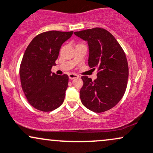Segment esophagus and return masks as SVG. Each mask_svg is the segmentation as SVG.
<instances>
[{
	"label": "esophagus",
	"instance_id": "34e87169",
	"mask_svg": "<svg viewBox=\"0 0 153 153\" xmlns=\"http://www.w3.org/2000/svg\"><path fill=\"white\" fill-rule=\"evenodd\" d=\"M68 77H69L70 80H73V79L78 78L79 76H78V75H76V74H73V73H70V74L68 75Z\"/></svg>",
	"mask_w": 153,
	"mask_h": 153
}]
</instances>
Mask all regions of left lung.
Here are the masks:
<instances>
[{
    "label": "left lung",
    "mask_w": 153,
    "mask_h": 153,
    "mask_svg": "<svg viewBox=\"0 0 153 153\" xmlns=\"http://www.w3.org/2000/svg\"><path fill=\"white\" fill-rule=\"evenodd\" d=\"M74 34L88 42V65L98 69L97 78L82 76L81 102L87 108L101 113L113 108L122 99L127 85L129 68L124 50L109 31L93 28Z\"/></svg>",
    "instance_id": "left-lung-1"
}]
</instances>
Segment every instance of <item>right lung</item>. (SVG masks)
I'll use <instances>...</instances> for the list:
<instances>
[{
  "instance_id": "add662e5",
  "label": "right lung",
  "mask_w": 153,
  "mask_h": 153,
  "mask_svg": "<svg viewBox=\"0 0 153 153\" xmlns=\"http://www.w3.org/2000/svg\"><path fill=\"white\" fill-rule=\"evenodd\" d=\"M73 31H49L33 39L24 52L19 75L28 102L36 109L48 112L62 105L68 86V75H57L55 65L62 45Z\"/></svg>"
}]
</instances>
